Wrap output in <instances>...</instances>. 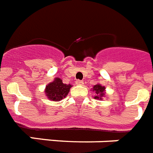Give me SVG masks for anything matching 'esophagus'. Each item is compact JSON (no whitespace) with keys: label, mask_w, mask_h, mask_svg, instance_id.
I'll use <instances>...</instances> for the list:
<instances>
[{"label":"esophagus","mask_w":153,"mask_h":153,"mask_svg":"<svg viewBox=\"0 0 153 153\" xmlns=\"http://www.w3.org/2000/svg\"><path fill=\"white\" fill-rule=\"evenodd\" d=\"M76 85H84V82H83L82 80H76Z\"/></svg>","instance_id":"34e87169"}]
</instances>
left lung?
<instances>
[{
  "label": "left lung",
  "instance_id": "obj_1",
  "mask_svg": "<svg viewBox=\"0 0 153 153\" xmlns=\"http://www.w3.org/2000/svg\"><path fill=\"white\" fill-rule=\"evenodd\" d=\"M91 90L95 93V96L93 97L94 99L102 100V97H105V94H106V88H105V86H102L100 84H97L96 85H94Z\"/></svg>",
  "mask_w": 153,
  "mask_h": 153
}]
</instances>
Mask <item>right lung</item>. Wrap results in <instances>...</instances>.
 <instances>
[{
  "mask_svg": "<svg viewBox=\"0 0 153 153\" xmlns=\"http://www.w3.org/2000/svg\"><path fill=\"white\" fill-rule=\"evenodd\" d=\"M71 88V84H64L61 78L56 77L52 82L46 85L44 91L48 100L58 102L66 97Z\"/></svg>",
  "mask_w": 153,
  "mask_h": 153,
  "instance_id": "obj_1",
  "label": "right lung"
}]
</instances>
